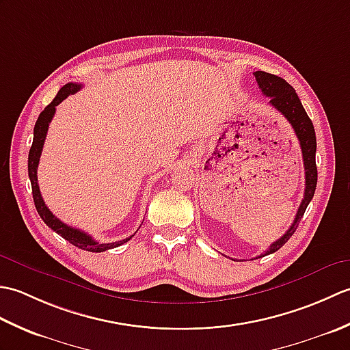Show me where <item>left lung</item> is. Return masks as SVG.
Returning <instances> with one entry per match:
<instances>
[{
	"label": "left lung",
	"instance_id": "left-lung-1",
	"mask_svg": "<svg viewBox=\"0 0 350 350\" xmlns=\"http://www.w3.org/2000/svg\"><path fill=\"white\" fill-rule=\"evenodd\" d=\"M254 77L260 90L265 96L269 98V103L278 109L280 113L287 118V122L292 124V128L296 133V137L299 139L301 150H302V159H304V168H306V192H304V198L301 202V206L293 224L290 226L287 232L282 234L278 241H275L269 250L260 257L272 254V252L278 251L282 245H284L292 234L296 232V228L299 226V221L306 213L307 206L310 204L311 198L314 196L316 185H317V167H316V132L314 126L311 123L310 117L307 116L306 109H304L302 103L296 94L295 88L286 83L284 79L272 75V73H266L262 70L254 72Z\"/></svg>",
	"mask_w": 350,
	"mask_h": 350
}]
</instances>
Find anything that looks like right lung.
Segmentation results:
<instances>
[{
	"label": "right lung",
	"instance_id": "1",
	"mask_svg": "<svg viewBox=\"0 0 350 350\" xmlns=\"http://www.w3.org/2000/svg\"><path fill=\"white\" fill-rule=\"evenodd\" d=\"M81 87H83V85L75 84V83H69V84L63 85L60 88V92L57 93L54 100H52L49 105L42 111L39 118H37V122L34 124L33 146H31V148H29V153H28V176H29V180H31L33 198H34L37 213L40 215V218L43 219L44 224L51 227L55 233H58L62 237H64L66 241H69L72 245H75V247H78L81 250L92 251V252H103V251L111 250V248L120 247V245L131 241L133 234L129 236V237H126V239L118 241V242L99 243L98 241H94L90 234L84 233L83 230L73 228L68 224H64L63 221L58 219L55 215L48 209V206L44 204L42 194H40V189H39V183H37V167H39L42 148H43V144H44V138H46L49 123L52 120V117H54V114H55V107L58 105V103H62L66 98H68V96L81 90Z\"/></svg>",
	"mask_w": 350,
	"mask_h": 350
}]
</instances>
